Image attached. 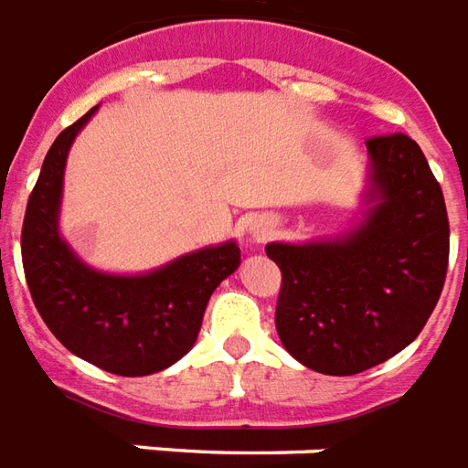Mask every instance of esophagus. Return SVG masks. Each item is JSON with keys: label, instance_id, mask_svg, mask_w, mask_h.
Here are the masks:
<instances>
[{"label": "esophagus", "instance_id": "obj_1", "mask_svg": "<svg viewBox=\"0 0 468 468\" xmlns=\"http://www.w3.org/2000/svg\"><path fill=\"white\" fill-rule=\"evenodd\" d=\"M271 231H274V224L264 217H259V219L251 221V227H249V237L254 239V241H267L271 237Z\"/></svg>", "mask_w": 468, "mask_h": 468}]
</instances>
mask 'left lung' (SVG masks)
Masks as SVG:
<instances>
[{
    "mask_svg": "<svg viewBox=\"0 0 468 468\" xmlns=\"http://www.w3.org/2000/svg\"><path fill=\"white\" fill-rule=\"evenodd\" d=\"M371 204L346 237L269 244L282 271L276 332L309 369L351 377L409 346L441 296L449 217L424 152L407 134L367 139Z\"/></svg>",
    "mask_w": 468,
    "mask_h": 468,
    "instance_id": "obj_1",
    "label": "left lung"
}]
</instances>
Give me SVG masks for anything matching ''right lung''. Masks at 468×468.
Instances as JSON below:
<instances>
[{"mask_svg":"<svg viewBox=\"0 0 468 468\" xmlns=\"http://www.w3.org/2000/svg\"><path fill=\"white\" fill-rule=\"evenodd\" d=\"M94 109L47 152L22 224V264L37 312L71 354L119 377H146L192 349L211 292L239 267L237 241L207 247L142 276L101 274L59 237L67 154Z\"/></svg>","mask_w":468,"mask_h":468,"instance_id":"1","label":"right lung"}]
</instances>
